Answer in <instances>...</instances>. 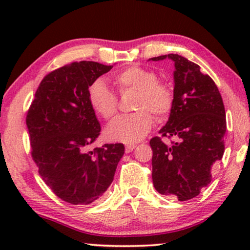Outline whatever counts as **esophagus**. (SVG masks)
Segmentation results:
<instances>
[{"mask_svg": "<svg viewBox=\"0 0 250 250\" xmlns=\"http://www.w3.org/2000/svg\"><path fill=\"white\" fill-rule=\"evenodd\" d=\"M134 149H135V146H134V145H127V146H125V152H126V153L133 151V150H134Z\"/></svg>", "mask_w": 250, "mask_h": 250, "instance_id": "esophagus-1", "label": "esophagus"}]
</instances>
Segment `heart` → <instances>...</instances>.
Segmentation results:
<instances>
[{"mask_svg":"<svg viewBox=\"0 0 250 250\" xmlns=\"http://www.w3.org/2000/svg\"><path fill=\"white\" fill-rule=\"evenodd\" d=\"M114 83L121 92L136 91L133 109L129 115L115 118L105 128L108 140L122 143L141 141L152 127L153 118L158 119L168 114L173 105V93L163 82L157 81V74L143 67H128L115 75ZM87 100L91 108L100 117L110 119L117 111V99L102 80L90 85Z\"/></svg>","mask_w":250,"mask_h":250,"instance_id":"1","label":"heart"}]
</instances>
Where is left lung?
<instances>
[{"label": "left lung", "instance_id": "1", "mask_svg": "<svg viewBox=\"0 0 250 250\" xmlns=\"http://www.w3.org/2000/svg\"><path fill=\"white\" fill-rule=\"evenodd\" d=\"M174 62L173 105L162 136L150 140L152 182L159 193L186 201L197 197L211 181V167L224 153L225 109L214 81L200 67L179 54L151 58Z\"/></svg>", "mask_w": 250, "mask_h": 250}]
</instances>
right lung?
I'll return each mask as SVG.
<instances>
[{"instance_id":"right-lung-1","label":"right lung","mask_w":250,"mask_h":250,"mask_svg":"<svg viewBox=\"0 0 250 250\" xmlns=\"http://www.w3.org/2000/svg\"><path fill=\"white\" fill-rule=\"evenodd\" d=\"M112 66L81 61L61 67L41 82L27 114L32 156L46 186L71 205L99 199L114 181L125 152L122 143L88 151L100 123L87 100L90 85Z\"/></svg>"}]
</instances>
